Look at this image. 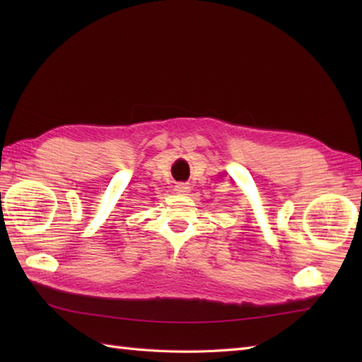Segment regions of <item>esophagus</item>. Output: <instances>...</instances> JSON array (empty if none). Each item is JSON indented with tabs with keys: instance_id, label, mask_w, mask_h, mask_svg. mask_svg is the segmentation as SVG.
Returning a JSON list of instances; mask_svg holds the SVG:
<instances>
[{
	"instance_id": "34e87169",
	"label": "esophagus",
	"mask_w": 362,
	"mask_h": 362,
	"mask_svg": "<svg viewBox=\"0 0 362 362\" xmlns=\"http://www.w3.org/2000/svg\"><path fill=\"white\" fill-rule=\"evenodd\" d=\"M175 191H177V193H180V194L188 193V191H189L188 183H177V185H175Z\"/></svg>"
}]
</instances>
